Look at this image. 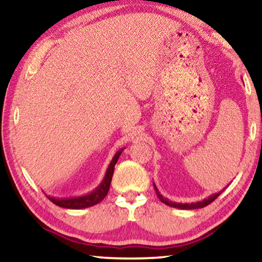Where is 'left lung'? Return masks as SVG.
<instances>
[{
    "mask_svg": "<svg viewBox=\"0 0 262 262\" xmlns=\"http://www.w3.org/2000/svg\"><path fill=\"white\" fill-rule=\"evenodd\" d=\"M154 187H155V190H156V194H157L158 199H159V200H161L163 203H165L166 206H170V207H173V208H178V209H184V210L200 209V208H203V207H206V206H208V205H210V203H211L212 201H214V200H216V199L219 198L220 195H221V193L224 190V189H222V190H220L219 193L212 194V195H210V196L203 199V200H201V201L190 202V203H180V202H172V201L168 200V199L164 198L163 195L161 194V192H159V190H158V188L156 187V185H155V183H154Z\"/></svg>",
    "mask_w": 262,
    "mask_h": 262,
    "instance_id": "left-lung-1",
    "label": "left lung"
}]
</instances>
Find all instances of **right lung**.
Here are the masks:
<instances>
[{"label": "right lung", "instance_id": "right-lung-1", "mask_svg": "<svg viewBox=\"0 0 262 262\" xmlns=\"http://www.w3.org/2000/svg\"><path fill=\"white\" fill-rule=\"evenodd\" d=\"M123 149L126 148H121L120 150H118V151L114 154V156L110 163L107 170H106V173L104 176L103 180H101V183L97 186L94 190H91L90 193L79 195V196H73V198H55L47 194L45 195L53 203H54V205L62 208H67V209H84V208L92 207L97 205V203H99L100 201H103L104 198L108 193L111 180H112V176L114 172V166L115 164H117L119 157H120V155L122 154Z\"/></svg>", "mask_w": 262, "mask_h": 262}]
</instances>
